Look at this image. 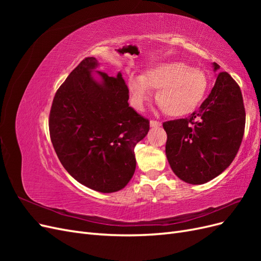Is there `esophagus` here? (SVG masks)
Masks as SVG:
<instances>
[{"mask_svg": "<svg viewBox=\"0 0 261 261\" xmlns=\"http://www.w3.org/2000/svg\"><path fill=\"white\" fill-rule=\"evenodd\" d=\"M161 125H162V123L159 121H155V120L150 121V126H151V127H160Z\"/></svg>", "mask_w": 261, "mask_h": 261, "instance_id": "1", "label": "esophagus"}]
</instances>
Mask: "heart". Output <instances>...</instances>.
<instances>
[{"label": "heart", "mask_w": 261, "mask_h": 261, "mask_svg": "<svg viewBox=\"0 0 261 261\" xmlns=\"http://www.w3.org/2000/svg\"><path fill=\"white\" fill-rule=\"evenodd\" d=\"M127 90L132 105L141 109L156 92V103L172 117L186 116L200 106L208 90V78L199 68L183 62H168L148 69L141 76H130Z\"/></svg>", "instance_id": "obj_1"}]
</instances>
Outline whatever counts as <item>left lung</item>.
Listing matches in <instances>:
<instances>
[{"label":"left lung","mask_w":261,"mask_h":261,"mask_svg":"<svg viewBox=\"0 0 261 261\" xmlns=\"http://www.w3.org/2000/svg\"><path fill=\"white\" fill-rule=\"evenodd\" d=\"M220 66L213 63V70ZM245 113L240 86L219 73L200 108L186 118L163 123L170 167L188 184L199 185L220 175L238 154L244 136Z\"/></svg>","instance_id":"left-lung-1"}]
</instances>
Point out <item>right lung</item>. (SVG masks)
<instances>
[{
  "mask_svg": "<svg viewBox=\"0 0 261 261\" xmlns=\"http://www.w3.org/2000/svg\"><path fill=\"white\" fill-rule=\"evenodd\" d=\"M86 58L55 93L49 117L52 145L63 167L81 184L101 193L127 185L136 169L134 148L149 132V121L128 105L122 74L96 72Z\"/></svg>",
  "mask_w": 261,
  "mask_h": 261,
  "instance_id": "1",
  "label": "right lung"
}]
</instances>
